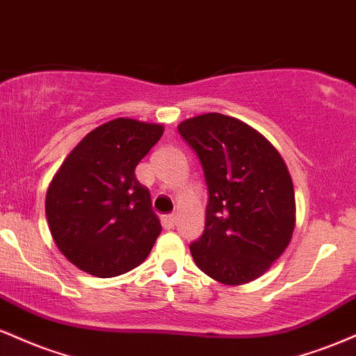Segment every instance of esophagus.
I'll list each match as a JSON object with an SVG mask.
<instances>
[{"instance_id":"obj_1","label":"esophagus","mask_w":356,"mask_h":356,"mask_svg":"<svg viewBox=\"0 0 356 356\" xmlns=\"http://www.w3.org/2000/svg\"><path fill=\"white\" fill-rule=\"evenodd\" d=\"M162 226H164L165 229H174V226H175V216H174V214L162 216Z\"/></svg>"}]
</instances>
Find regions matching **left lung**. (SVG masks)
Listing matches in <instances>:
<instances>
[{
	"instance_id": "obj_1",
	"label": "left lung",
	"mask_w": 356,
	"mask_h": 356,
	"mask_svg": "<svg viewBox=\"0 0 356 356\" xmlns=\"http://www.w3.org/2000/svg\"><path fill=\"white\" fill-rule=\"evenodd\" d=\"M177 129L201 161L209 197L202 236L189 246L194 263L222 284L254 281L295 229V189L283 157L257 130L222 113Z\"/></svg>"
}]
</instances>
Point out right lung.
Here are the masks:
<instances>
[{"label": "right lung", "mask_w": 356, "mask_h": 356, "mask_svg": "<svg viewBox=\"0 0 356 356\" xmlns=\"http://www.w3.org/2000/svg\"><path fill=\"white\" fill-rule=\"evenodd\" d=\"M164 127L115 118L68 154L48 187L44 212L61 254L88 275L113 277L145 261L161 234L136 167Z\"/></svg>", "instance_id": "add662e5"}]
</instances>
